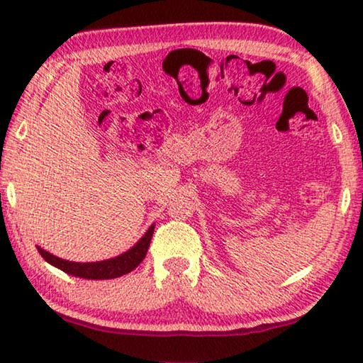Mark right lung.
<instances>
[{
	"label": "right lung",
	"mask_w": 363,
	"mask_h": 363,
	"mask_svg": "<svg viewBox=\"0 0 363 363\" xmlns=\"http://www.w3.org/2000/svg\"><path fill=\"white\" fill-rule=\"evenodd\" d=\"M153 229L155 227H150L149 230L145 232V235L140 238V240L134 245L131 250H128L126 253L113 257V259L107 261H99V262H72L60 259V257L54 256L48 251L41 250L38 247L40 255L45 257V259L51 264V266L64 270L65 274L75 275L79 279H91V280H107V279H116L121 277L128 272H131L133 269H136L147 255V250H149V245L153 235Z\"/></svg>",
	"instance_id": "add662e5"
}]
</instances>
